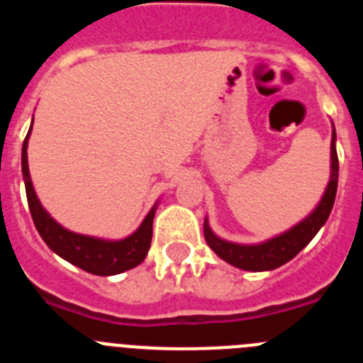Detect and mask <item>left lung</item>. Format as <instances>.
<instances>
[{
    "label": "left lung",
    "instance_id": "obj_1",
    "mask_svg": "<svg viewBox=\"0 0 363 363\" xmlns=\"http://www.w3.org/2000/svg\"><path fill=\"white\" fill-rule=\"evenodd\" d=\"M336 187H338V154H336V133L333 129L331 179H329V185H327L320 203L316 205V209L306 220L300 221L287 233L274 236L264 243H258V245H240V243L225 242V240L218 238L211 230L209 223L205 221V240L221 259H225L227 264L234 265V267L243 269V271H272V269L280 267L293 259L322 229V225L331 214L333 205H335Z\"/></svg>",
    "mask_w": 363,
    "mask_h": 363
}]
</instances>
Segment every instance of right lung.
I'll return each instance as SVG.
<instances>
[{
	"label": "right lung",
	"instance_id": "1",
	"mask_svg": "<svg viewBox=\"0 0 363 363\" xmlns=\"http://www.w3.org/2000/svg\"><path fill=\"white\" fill-rule=\"evenodd\" d=\"M30 129H28V134L23 142V149H21V171H23L28 209H30L34 225H36L43 242L57 256H62L63 259L70 262L76 267L91 272V274H98V277L120 274V272L129 271V269L142 264L147 256V251H149L150 240H152V220L154 213H156V205L147 214L142 225L138 227L136 233L130 234L129 238L118 240V242L92 238V236H83V234L67 230L41 207L34 187H32L27 162Z\"/></svg>",
	"mask_w": 363,
	"mask_h": 363
}]
</instances>
